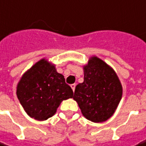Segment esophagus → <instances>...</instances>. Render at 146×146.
Wrapping results in <instances>:
<instances>
[{"mask_svg":"<svg viewBox=\"0 0 146 146\" xmlns=\"http://www.w3.org/2000/svg\"><path fill=\"white\" fill-rule=\"evenodd\" d=\"M75 86H76V85H75V83H74V84H71V89H72V90H73V91H75Z\"/></svg>","mask_w":146,"mask_h":146,"instance_id":"34e87169","label":"esophagus"}]
</instances>
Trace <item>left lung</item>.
<instances>
[{
	"mask_svg": "<svg viewBox=\"0 0 146 146\" xmlns=\"http://www.w3.org/2000/svg\"><path fill=\"white\" fill-rule=\"evenodd\" d=\"M84 81L79 83L73 98L83 115L93 122H102L115 112L122 96V86L117 74L96 56L83 67Z\"/></svg>",
	"mask_w": 146,
	"mask_h": 146,
	"instance_id": "8db88e82",
	"label": "left lung"
}]
</instances>
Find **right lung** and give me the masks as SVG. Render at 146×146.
Wrapping results in <instances>:
<instances>
[{
  "instance_id": "1",
  "label": "right lung",
  "mask_w": 146,
  "mask_h": 146,
  "mask_svg": "<svg viewBox=\"0 0 146 146\" xmlns=\"http://www.w3.org/2000/svg\"><path fill=\"white\" fill-rule=\"evenodd\" d=\"M17 95L30 117L44 121L56 113L62 101L73 97V90L55 65L43 59L21 77Z\"/></svg>"
}]
</instances>
